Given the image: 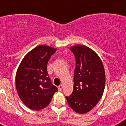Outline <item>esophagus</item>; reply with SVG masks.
I'll list each match as a JSON object with an SVG mask.
<instances>
[{"label": "esophagus", "instance_id": "1", "mask_svg": "<svg viewBox=\"0 0 126 126\" xmlns=\"http://www.w3.org/2000/svg\"><path fill=\"white\" fill-rule=\"evenodd\" d=\"M62 88H63V85H62V84H61V85H59L58 86V89H59V91H61V90H62Z\"/></svg>", "mask_w": 126, "mask_h": 126}]
</instances>
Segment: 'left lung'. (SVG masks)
I'll return each instance as SVG.
<instances>
[{
    "label": "left lung",
    "instance_id": "1",
    "mask_svg": "<svg viewBox=\"0 0 126 126\" xmlns=\"http://www.w3.org/2000/svg\"><path fill=\"white\" fill-rule=\"evenodd\" d=\"M76 58L74 89L65 96L70 107L76 113H86L96 106L104 92L105 73L97 53L83 45L71 47Z\"/></svg>",
    "mask_w": 126,
    "mask_h": 126
}]
</instances>
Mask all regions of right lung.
Here are the masks:
<instances>
[{
  "label": "right lung",
  "instance_id": "add662e5",
  "mask_svg": "<svg viewBox=\"0 0 126 126\" xmlns=\"http://www.w3.org/2000/svg\"><path fill=\"white\" fill-rule=\"evenodd\" d=\"M56 50L48 45H38L24 57L17 68V94L26 106L33 110H40L48 105L58 90L51 83L47 69L48 61Z\"/></svg>",
  "mask_w": 126,
  "mask_h": 126
}]
</instances>
